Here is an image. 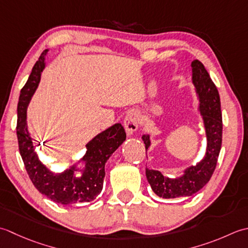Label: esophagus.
<instances>
[{
	"instance_id": "obj_1",
	"label": "esophagus",
	"mask_w": 248,
	"mask_h": 248,
	"mask_svg": "<svg viewBox=\"0 0 248 248\" xmlns=\"http://www.w3.org/2000/svg\"><path fill=\"white\" fill-rule=\"evenodd\" d=\"M139 126V118L136 112H129L124 119V127L128 136L133 135Z\"/></svg>"
}]
</instances>
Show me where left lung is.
Masks as SVG:
<instances>
[{
  "label": "left lung",
  "mask_w": 248,
  "mask_h": 248,
  "mask_svg": "<svg viewBox=\"0 0 248 248\" xmlns=\"http://www.w3.org/2000/svg\"><path fill=\"white\" fill-rule=\"evenodd\" d=\"M193 83L199 98V111L203 120L206 135V152L204 157L195 166L185 169L184 174L175 179L164 176L153 169H145L148 182L154 193L160 198L172 199L189 197L199 191L210 181L216 168L221 148L223 120H221L220 98L214 82L200 61L191 62ZM145 152L151 144L150 135H142Z\"/></svg>",
  "instance_id": "left-lung-1"
}]
</instances>
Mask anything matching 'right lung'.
Segmentation results:
<instances>
[{
    "instance_id": "add662e5",
    "label": "right lung",
    "mask_w": 248,
    "mask_h": 248,
    "mask_svg": "<svg viewBox=\"0 0 248 248\" xmlns=\"http://www.w3.org/2000/svg\"><path fill=\"white\" fill-rule=\"evenodd\" d=\"M47 53L48 49L40 54L27 83L20 92L17 108V137L20 155L33 185L47 198L64 205L77 202H90L103 189L106 174L105 165L114 151L125 141V129L120 123H117L88 142L85 145L87 152L81 158V161L85 164L82 170L77 168L76 165L61 173H54L48 169L35 152L33 139L27 125V109L38 87L40 75L46 65L45 57ZM77 170L82 171L81 176L78 177L74 173Z\"/></svg>"
}]
</instances>
